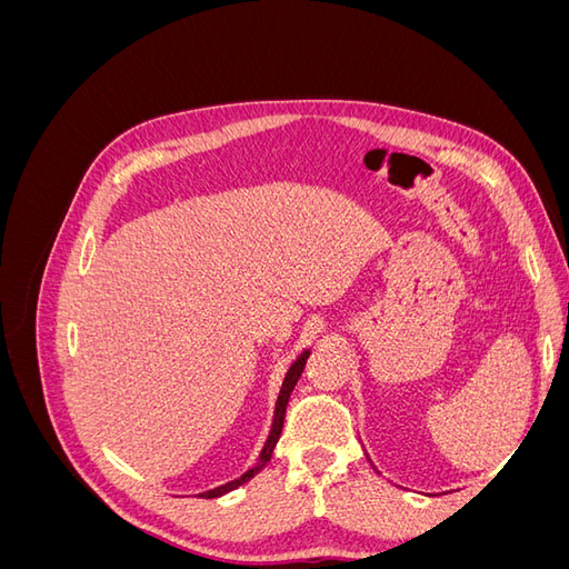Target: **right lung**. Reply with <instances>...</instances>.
Here are the masks:
<instances>
[{
	"mask_svg": "<svg viewBox=\"0 0 569 569\" xmlns=\"http://www.w3.org/2000/svg\"><path fill=\"white\" fill-rule=\"evenodd\" d=\"M308 353H311V349H303V351L297 356L295 363L289 366L287 375H284V382H282V389H280V396H278V403H274V418H272L270 435H268L266 446H263V451H261V456H258V460H256L253 468H251V470H247L242 477H237V479L228 481V485L216 487V489H211V491H203V493H201L203 498H218V496H226V493L234 491L237 487L247 485V481H249L251 477H256V475L261 472V470L266 468V465L270 462L272 451H274V446H278V439H280V435H282V425H284V412H287L289 396H291V391H295V387H297V382H299V377H301V372H303V368H306V358H308Z\"/></svg>",
	"mask_w": 569,
	"mask_h": 569,
	"instance_id": "add662e5",
	"label": "right lung"
}]
</instances>
